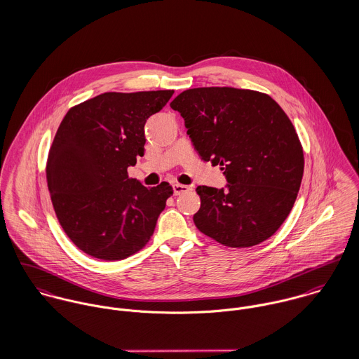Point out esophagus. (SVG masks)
<instances>
[{"label": "esophagus", "instance_id": "1", "mask_svg": "<svg viewBox=\"0 0 359 359\" xmlns=\"http://www.w3.org/2000/svg\"><path fill=\"white\" fill-rule=\"evenodd\" d=\"M172 189H174V195H181V194H184V192H188V191H189V187L182 185V184H174V185H172Z\"/></svg>", "mask_w": 359, "mask_h": 359}]
</instances>
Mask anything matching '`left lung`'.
I'll use <instances>...</instances> for the list:
<instances>
[{"label":"left lung","instance_id":"left-lung-1","mask_svg":"<svg viewBox=\"0 0 359 359\" xmlns=\"http://www.w3.org/2000/svg\"><path fill=\"white\" fill-rule=\"evenodd\" d=\"M170 106L185 120L194 148L219 164L226 188L198 187L194 222L228 248H250L271 238L296 202L304 154L299 135L269 95L232 87L181 93Z\"/></svg>","mask_w":359,"mask_h":359}]
</instances>
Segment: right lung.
Listing matches in <instances>:
<instances>
[{"label": "right lung", "instance_id": "right-lung-1", "mask_svg": "<svg viewBox=\"0 0 359 359\" xmlns=\"http://www.w3.org/2000/svg\"><path fill=\"white\" fill-rule=\"evenodd\" d=\"M172 94L104 93L63 117L48 154L47 181L59 224L86 255L123 259L154 235L172 187L147 188L127 168L144 156L147 120Z\"/></svg>", "mask_w": 359, "mask_h": 359}]
</instances>
